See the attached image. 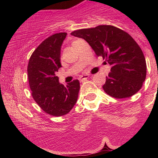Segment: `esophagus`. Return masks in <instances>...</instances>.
Returning <instances> with one entry per match:
<instances>
[{
    "label": "esophagus",
    "instance_id": "34e87169",
    "mask_svg": "<svg viewBox=\"0 0 158 158\" xmlns=\"http://www.w3.org/2000/svg\"><path fill=\"white\" fill-rule=\"evenodd\" d=\"M89 75H88V74H85V75H83L81 77H80L79 80H80V81L83 82L84 81H86L87 79L89 78Z\"/></svg>",
    "mask_w": 158,
    "mask_h": 158
}]
</instances>
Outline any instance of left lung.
Returning a JSON list of instances; mask_svg holds the SVG:
<instances>
[{
    "label": "left lung",
    "instance_id": "obj_1",
    "mask_svg": "<svg viewBox=\"0 0 158 158\" xmlns=\"http://www.w3.org/2000/svg\"><path fill=\"white\" fill-rule=\"evenodd\" d=\"M84 39L98 56L106 59L111 70L102 86L109 95L126 98L141 89L146 77V63L141 48L121 29L109 25L84 28L71 33Z\"/></svg>",
    "mask_w": 158,
    "mask_h": 158
}]
</instances>
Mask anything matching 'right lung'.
I'll list each match as a JSON object with an SVG mask.
<instances>
[{
	"label": "right lung",
	"instance_id": "right-lung-1",
	"mask_svg": "<svg viewBox=\"0 0 158 158\" xmlns=\"http://www.w3.org/2000/svg\"><path fill=\"white\" fill-rule=\"evenodd\" d=\"M67 33H55L47 38L32 53L28 65L29 85L34 100L47 114L53 116L65 115L78 99V79L66 86L59 83L56 73L62 67L60 51Z\"/></svg>",
	"mask_w": 158,
	"mask_h": 158
}]
</instances>
